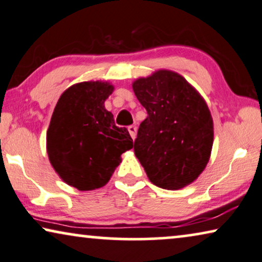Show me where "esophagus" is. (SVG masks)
<instances>
[{
  "mask_svg": "<svg viewBox=\"0 0 262 262\" xmlns=\"http://www.w3.org/2000/svg\"><path fill=\"white\" fill-rule=\"evenodd\" d=\"M136 127L135 126H129L128 127V132H129V134H130V136L133 138V140H135V138H136Z\"/></svg>",
  "mask_w": 262,
  "mask_h": 262,
  "instance_id": "obj_1",
  "label": "esophagus"
}]
</instances>
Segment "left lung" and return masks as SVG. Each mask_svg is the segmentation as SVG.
I'll list each match as a JSON object with an SVG mask.
<instances>
[{
	"label": "left lung",
	"instance_id": "left-lung-1",
	"mask_svg": "<svg viewBox=\"0 0 262 262\" xmlns=\"http://www.w3.org/2000/svg\"><path fill=\"white\" fill-rule=\"evenodd\" d=\"M132 85L148 114L134 142L147 177L161 189L190 185L211 156L213 121L205 99L171 70H158Z\"/></svg>",
	"mask_w": 262,
	"mask_h": 262
}]
</instances>
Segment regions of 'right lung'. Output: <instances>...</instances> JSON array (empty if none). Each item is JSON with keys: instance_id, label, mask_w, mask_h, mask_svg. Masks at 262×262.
<instances>
[{"instance_id": "1", "label": "right lung", "mask_w": 262, "mask_h": 262, "mask_svg": "<svg viewBox=\"0 0 262 262\" xmlns=\"http://www.w3.org/2000/svg\"><path fill=\"white\" fill-rule=\"evenodd\" d=\"M109 82H82L68 88L59 97L46 134L50 163L62 182L80 191L104 186L133 148L126 128L115 126L105 109L113 94Z\"/></svg>"}]
</instances>
